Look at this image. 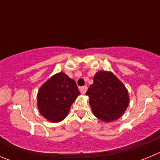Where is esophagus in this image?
<instances>
[{"mask_svg": "<svg viewBox=\"0 0 160 160\" xmlns=\"http://www.w3.org/2000/svg\"><path fill=\"white\" fill-rule=\"evenodd\" d=\"M87 86H84V87H80V92H81L82 94H84L85 93L87 92Z\"/></svg>", "mask_w": 160, "mask_h": 160, "instance_id": "34e87169", "label": "esophagus"}]
</instances>
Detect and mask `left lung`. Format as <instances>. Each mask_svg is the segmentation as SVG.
Returning a JSON list of instances; mask_svg holds the SVG:
<instances>
[{
    "label": "left lung",
    "mask_w": 160,
    "mask_h": 160,
    "mask_svg": "<svg viewBox=\"0 0 160 160\" xmlns=\"http://www.w3.org/2000/svg\"><path fill=\"white\" fill-rule=\"evenodd\" d=\"M86 94L90 97V105L94 115L104 122L118 119L129 104L128 90L111 72L96 73L94 83Z\"/></svg>",
    "instance_id": "obj_1"
}]
</instances>
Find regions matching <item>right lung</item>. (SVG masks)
Instances as JSON below:
<instances>
[{
    "mask_svg": "<svg viewBox=\"0 0 160 160\" xmlns=\"http://www.w3.org/2000/svg\"><path fill=\"white\" fill-rule=\"evenodd\" d=\"M80 94L76 82L64 73H59L44 83L38 94L41 114L52 122H60Z\"/></svg>",
    "mask_w": 160,
    "mask_h": 160,
    "instance_id": "add662e5",
    "label": "right lung"
}]
</instances>
